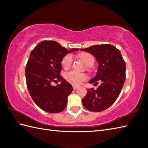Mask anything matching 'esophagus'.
<instances>
[{
  "label": "esophagus",
  "instance_id": "34e87169",
  "mask_svg": "<svg viewBox=\"0 0 148 148\" xmlns=\"http://www.w3.org/2000/svg\"><path fill=\"white\" fill-rule=\"evenodd\" d=\"M78 88H79V86H75V85H73V88L74 90H75V89H77Z\"/></svg>",
  "mask_w": 148,
  "mask_h": 148
}]
</instances>
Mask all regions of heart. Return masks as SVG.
Instances as JSON below:
<instances>
[{
  "instance_id": "heart-1",
  "label": "heart",
  "mask_w": 148,
  "mask_h": 148,
  "mask_svg": "<svg viewBox=\"0 0 148 148\" xmlns=\"http://www.w3.org/2000/svg\"><path fill=\"white\" fill-rule=\"evenodd\" d=\"M79 57L84 63L88 66L89 64L95 63V59L89 53H82L79 55ZM73 62V57L71 54L66 55L62 59V64L65 69H69ZM65 78L68 82L74 85L80 84L86 79V75L83 73H79L75 71H70L65 73Z\"/></svg>"
}]
</instances>
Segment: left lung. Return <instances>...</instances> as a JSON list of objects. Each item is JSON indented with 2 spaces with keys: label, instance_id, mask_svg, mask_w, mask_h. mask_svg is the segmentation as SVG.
<instances>
[{
  "label": "left lung",
  "instance_id": "obj_1",
  "mask_svg": "<svg viewBox=\"0 0 148 148\" xmlns=\"http://www.w3.org/2000/svg\"><path fill=\"white\" fill-rule=\"evenodd\" d=\"M80 51L91 53L99 63L96 75L89 82L100 86L95 90L87 89V94L82 99L83 106L92 112H102L117 100L125 83V62L120 51L109 44L92 46L80 49Z\"/></svg>",
  "mask_w": 148,
  "mask_h": 148
}]
</instances>
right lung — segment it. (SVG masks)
Segmentation results:
<instances>
[{"instance_id": "1", "label": "right lung", "mask_w": 148, "mask_h": 148, "mask_svg": "<svg viewBox=\"0 0 148 148\" xmlns=\"http://www.w3.org/2000/svg\"><path fill=\"white\" fill-rule=\"evenodd\" d=\"M78 50L67 51L56 41H43L31 52L25 70L26 85L31 98L42 110L53 114L65 109L67 97L73 89L60 75L61 62L67 53ZM57 81L61 84L52 86V82Z\"/></svg>"}]
</instances>
